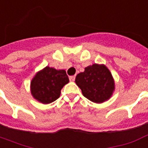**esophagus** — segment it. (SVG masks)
Wrapping results in <instances>:
<instances>
[{"instance_id": "1", "label": "esophagus", "mask_w": 148, "mask_h": 148, "mask_svg": "<svg viewBox=\"0 0 148 148\" xmlns=\"http://www.w3.org/2000/svg\"><path fill=\"white\" fill-rule=\"evenodd\" d=\"M74 80H75V76H71L70 77V81L71 82H74Z\"/></svg>"}]
</instances>
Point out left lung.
Returning <instances> with one entry per match:
<instances>
[{
	"mask_svg": "<svg viewBox=\"0 0 148 148\" xmlns=\"http://www.w3.org/2000/svg\"><path fill=\"white\" fill-rule=\"evenodd\" d=\"M75 83L83 96L96 103L108 101L115 89L113 76L104 64L94 63L85 67L76 76Z\"/></svg>",
	"mask_w": 148,
	"mask_h": 148,
	"instance_id": "obj_1",
	"label": "left lung"
}]
</instances>
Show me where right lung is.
Instances as JSON below:
<instances>
[{
  "label": "right lung",
  "mask_w": 148,
  "mask_h": 148,
  "mask_svg": "<svg viewBox=\"0 0 148 148\" xmlns=\"http://www.w3.org/2000/svg\"><path fill=\"white\" fill-rule=\"evenodd\" d=\"M69 82L65 70L45 66L36 73L30 82V92L37 101L49 104L59 98L61 89Z\"/></svg>",
  "instance_id": "right-lung-1"
}]
</instances>
